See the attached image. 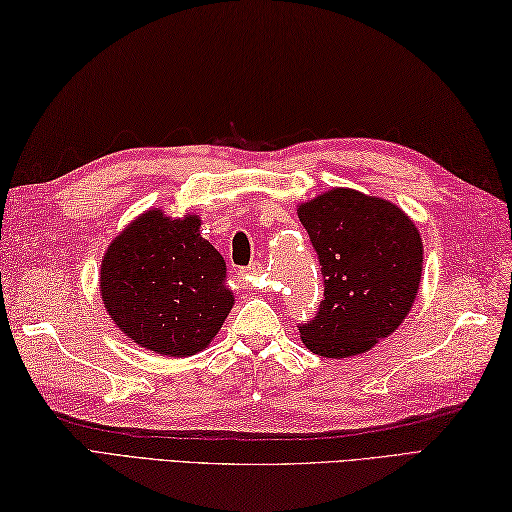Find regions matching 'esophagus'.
Segmentation results:
<instances>
[{
  "instance_id": "1",
  "label": "esophagus",
  "mask_w": 512,
  "mask_h": 512,
  "mask_svg": "<svg viewBox=\"0 0 512 512\" xmlns=\"http://www.w3.org/2000/svg\"><path fill=\"white\" fill-rule=\"evenodd\" d=\"M239 273H242V277H244L246 281H250V284L255 286V281H253V279H255L259 273H262V264H250V266H246V268L239 270Z\"/></svg>"
}]
</instances>
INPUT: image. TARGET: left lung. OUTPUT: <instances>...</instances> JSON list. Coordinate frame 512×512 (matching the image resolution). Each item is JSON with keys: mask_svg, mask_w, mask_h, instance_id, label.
Wrapping results in <instances>:
<instances>
[{"mask_svg": "<svg viewBox=\"0 0 512 512\" xmlns=\"http://www.w3.org/2000/svg\"><path fill=\"white\" fill-rule=\"evenodd\" d=\"M323 275V301L299 323L310 352L347 358L394 332L422 275V239L398 206L334 189L299 209Z\"/></svg>", "mask_w": 512, "mask_h": 512, "instance_id": "obj_1", "label": "left lung"}]
</instances>
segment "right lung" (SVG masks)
<instances>
[{
	"label": "right lung",
	"mask_w": 512,
	"mask_h": 512,
	"mask_svg": "<svg viewBox=\"0 0 512 512\" xmlns=\"http://www.w3.org/2000/svg\"><path fill=\"white\" fill-rule=\"evenodd\" d=\"M224 257L200 237V217L140 215L107 248L101 297L134 343L167 356H191L211 343L233 308Z\"/></svg>",
	"instance_id": "1"
}]
</instances>
